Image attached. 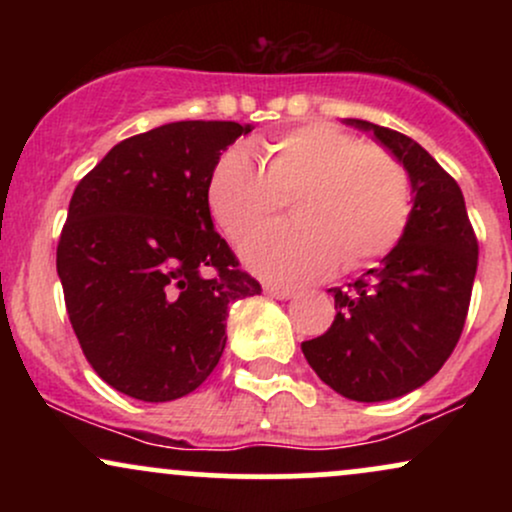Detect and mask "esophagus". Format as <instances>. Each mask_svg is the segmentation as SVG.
<instances>
[{
    "label": "esophagus",
    "mask_w": 512,
    "mask_h": 512,
    "mask_svg": "<svg viewBox=\"0 0 512 512\" xmlns=\"http://www.w3.org/2000/svg\"><path fill=\"white\" fill-rule=\"evenodd\" d=\"M264 291H267V296L276 298V301H289V298L296 296L291 289H284V286H274V284L264 286Z\"/></svg>",
    "instance_id": "obj_1"
}]
</instances>
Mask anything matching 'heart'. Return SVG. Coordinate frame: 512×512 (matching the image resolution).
I'll list each match as a JSON object with an SVG mask.
<instances>
[{
  "label": "heart",
  "instance_id": "b5f03b06",
  "mask_svg": "<svg viewBox=\"0 0 512 512\" xmlns=\"http://www.w3.org/2000/svg\"><path fill=\"white\" fill-rule=\"evenodd\" d=\"M228 149L209 178V209L233 243L250 238L291 199V226L245 243L257 274L305 284L342 264L358 269L390 252L409 221V175L397 156L330 122H310L257 151Z\"/></svg>",
  "mask_w": 512,
  "mask_h": 512
}]
</instances>
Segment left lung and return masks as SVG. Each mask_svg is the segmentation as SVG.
I'll list each match as a JSON object with an SVG mask.
<instances>
[{"mask_svg": "<svg viewBox=\"0 0 512 512\" xmlns=\"http://www.w3.org/2000/svg\"><path fill=\"white\" fill-rule=\"evenodd\" d=\"M411 182L399 243L334 296L332 327L301 349L317 378L354 402H385L416 390L443 368L460 339L472 298L479 243L460 185L407 134L366 120Z\"/></svg>", "mask_w": 512, "mask_h": 512, "instance_id": "8db88e82", "label": "left lung"}]
</instances>
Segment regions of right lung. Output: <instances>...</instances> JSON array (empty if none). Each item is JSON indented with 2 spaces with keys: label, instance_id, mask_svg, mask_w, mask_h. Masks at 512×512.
Masks as SVG:
<instances>
[{
  "label": "right lung",
  "instance_id": "add662e5",
  "mask_svg": "<svg viewBox=\"0 0 512 512\" xmlns=\"http://www.w3.org/2000/svg\"><path fill=\"white\" fill-rule=\"evenodd\" d=\"M250 125L170 122L105 154L69 202L57 245L69 322L86 361L122 395H190L226 346L228 305L257 296L214 231L209 178Z\"/></svg>",
  "mask_w": 512,
  "mask_h": 512
}]
</instances>
